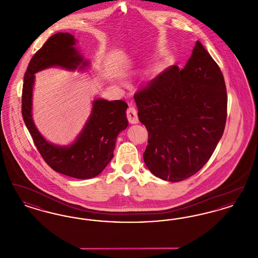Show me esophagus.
<instances>
[{
    "label": "esophagus",
    "instance_id": "34e87169",
    "mask_svg": "<svg viewBox=\"0 0 258 258\" xmlns=\"http://www.w3.org/2000/svg\"><path fill=\"white\" fill-rule=\"evenodd\" d=\"M126 118L128 120V122L131 123H138V116H137V112L134 106H130L126 110Z\"/></svg>",
    "mask_w": 258,
    "mask_h": 258
}]
</instances>
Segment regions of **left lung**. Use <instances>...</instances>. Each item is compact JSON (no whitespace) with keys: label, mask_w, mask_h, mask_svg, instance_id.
I'll list each match as a JSON object with an SVG mask.
<instances>
[{"label":"left lung","mask_w":258,"mask_h":258,"mask_svg":"<svg viewBox=\"0 0 258 258\" xmlns=\"http://www.w3.org/2000/svg\"><path fill=\"white\" fill-rule=\"evenodd\" d=\"M148 131L144 162L155 176L180 182L199 171L225 127L227 95L220 67L200 41L183 70L171 66L135 95Z\"/></svg>","instance_id":"1"}]
</instances>
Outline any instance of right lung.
<instances>
[{
	"label": "right lung",
	"mask_w": 258,
	"mask_h": 258,
	"mask_svg": "<svg viewBox=\"0 0 258 258\" xmlns=\"http://www.w3.org/2000/svg\"><path fill=\"white\" fill-rule=\"evenodd\" d=\"M75 39L69 33H57L37 50L28 64L22 89V116L34 143L44 161L54 171L77 179L98 176L113 158L116 138L127 126L123 100L96 99L84 130L72 145L59 147L47 142L32 119V91L35 74L53 66L68 70L88 64L74 48Z\"/></svg>",
	"instance_id": "obj_1"
}]
</instances>
